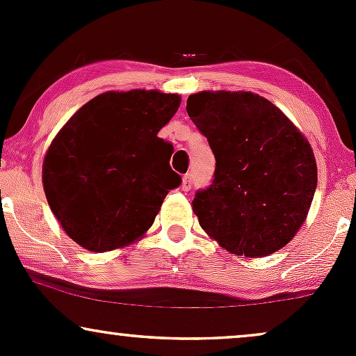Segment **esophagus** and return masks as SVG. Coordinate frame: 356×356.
I'll return each instance as SVG.
<instances>
[{
  "label": "esophagus",
  "mask_w": 356,
  "mask_h": 356,
  "mask_svg": "<svg viewBox=\"0 0 356 356\" xmlns=\"http://www.w3.org/2000/svg\"><path fill=\"white\" fill-rule=\"evenodd\" d=\"M181 187H182L184 192H189V191L192 189V177H191L189 174H186V175H184V177H182Z\"/></svg>",
  "instance_id": "esophagus-1"
}]
</instances>
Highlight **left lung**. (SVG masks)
<instances>
[{"mask_svg": "<svg viewBox=\"0 0 356 356\" xmlns=\"http://www.w3.org/2000/svg\"><path fill=\"white\" fill-rule=\"evenodd\" d=\"M187 113L216 157L214 181L192 201L202 229L236 256L280 251L303 226L316 191L308 138L275 104L243 90L192 93Z\"/></svg>", "mask_w": 356, "mask_h": 356, "instance_id": "left-lung-1", "label": "left lung"}]
</instances>
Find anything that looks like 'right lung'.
<instances>
[{"label":"right lung","instance_id":"obj_1","mask_svg":"<svg viewBox=\"0 0 356 356\" xmlns=\"http://www.w3.org/2000/svg\"><path fill=\"white\" fill-rule=\"evenodd\" d=\"M181 95L159 90L100 93L60 129L43 159L50 209L81 248L105 252L142 239L167 192L181 184L172 145L157 137Z\"/></svg>","mask_w":356,"mask_h":356}]
</instances>
